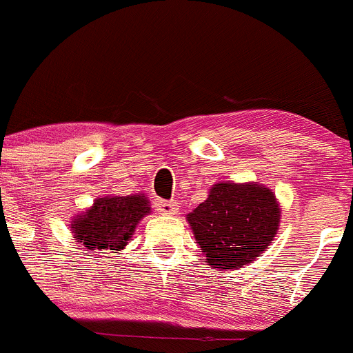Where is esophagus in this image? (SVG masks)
I'll return each instance as SVG.
<instances>
[{
	"instance_id": "34e87169",
	"label": "esophagus",
	"mask_w": 353,
	"mask_h": 353,
	"mask_svg": "<svg viewBox=\"0 0 353 353\" xmlns=\"http://www.w3.org/2000/svg\"><path fill=\"white\" fill-rule=\"evenodd\" d=\"M157 210L163 216H176L179 212V205H177L176 200H157Z\"/></svg>"
}]
</instances>
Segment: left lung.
<instances>
[{"instance_id": "8db88e82", "label": "left lung", "mask_w": 353, "mask_h": 353, "mask_svg": "<svg viewBox=\"0 0 353 353\" xmlns=\"http://www.w3.org/2000/svg\"><path fill=\"white\" fill-rule=\"evenodd\" d=\"M205 263L219 270L242 268L272 243L281 207L263 184L216 183L205 202L188 214Z\"/></svg>"}]
</instances>
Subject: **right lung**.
<instances>
[{
    "label": "right lung",
    "instance_id": "1",
    "mask_svg": "<svg viewBox=\"0 0 353 353\" xmlns=\"http://www.w3.org/2000/svg\"><path fill=\"white\" fill-rule=\"evenodd\" d=\"M150 212L144 195L102 196L72 219L71 232L88 252H117L127 245L137 223Z\"/></svg>",
    "mask_w": 353,
    "mask_h": 353
}]
</instances>
